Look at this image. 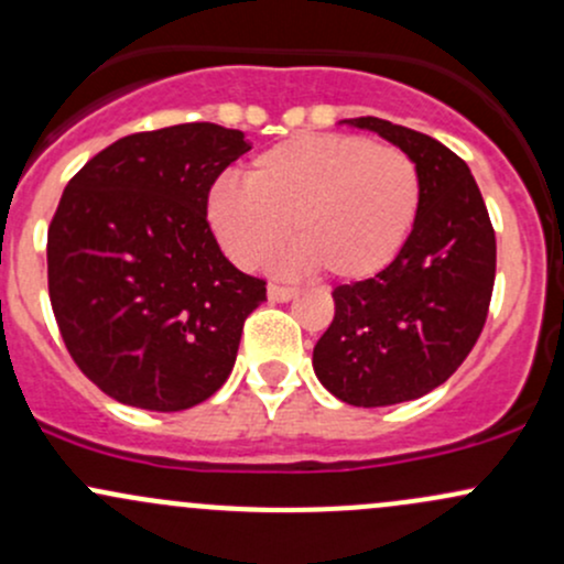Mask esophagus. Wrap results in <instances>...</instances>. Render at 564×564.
<instances>
[{
    "label": "esophagus",
    "mask_w": 564,
    "mask_h": 564,
    "mask_svg": "<svg viewBox=\"0 0 564 564\" xmlns=\"http://www.w3.org/2000/svg\"><path fill=\"white\" fill-rule=\"evenodd\" d=\"M268 296L272 302H289V300H294V296H296V289L281 286V283H270Z\"/></svg>",
    "instance_id": "34e87169"
}]
</instances>
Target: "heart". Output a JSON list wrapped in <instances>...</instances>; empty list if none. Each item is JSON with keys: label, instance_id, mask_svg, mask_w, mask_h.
Listing matches in <instances>:
<instances>
[{"label": "heart", "instance_id": "obj_1", "mask_svg": "<svg viewBox=\"0 0 564 564\" xmlns=\"http://www.w3.org/2000/svg\"><path fill=\"white\" fill-rule=\"evenodd\" d=\"M420 208L423 178L410 154L352 133L296 135L257 154L246 184L219 178L208 192V221L235 264H262L289 225L294 262L337 281L391 268Z\"/></svg>", "mask_w": 564, "mask_h": 564}]
</instances>
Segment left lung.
I'll return each mask as SVG.
<instances>
[{
	"label": "left lung",
	"mask_w": 564,
	"mask_h": 564,
	"mask_svg": "<svg viewBox=\"0 0 564 564\" xmlns=\"http://www.w3.org/2000/svg\"><path fill=\"white\" fill-rule=\"evenodd\" d=\"M350 122L417 163L423 208L391 268L334 289L313 369L345 404L391 406L442 386L471 352L492 300L495 230L471 171L442 141L380 117Z\"/></svg>",
	"instance_id": "left-lung-1"
}]
</instances>
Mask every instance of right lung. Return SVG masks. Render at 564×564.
Instances as JSON below:
<instances>
[{
    "instance_id": "obj_1",
    "label": "right lung",
    "mask_w": 564,
    "mask_h": 564,
    "mask_svg": "<svg viewBox=\"0 0 564 564\" xmlns=\"http://www.w3.org/2000/svg\"><path fill=\"white\" fill-rule=\"evenodd\" d=\"M251 150L216 122L126 135L72 176L47 230V292L72 361L139 410L178 412L225 386L268 281L208 225V192Z\"/></svg>"
}]
</instances>
